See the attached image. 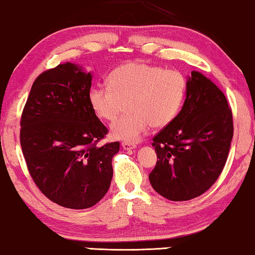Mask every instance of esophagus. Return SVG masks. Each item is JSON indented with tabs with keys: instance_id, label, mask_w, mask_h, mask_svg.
<instances>
[{
	"instance_id": "34e87169",
	"label": "esophagus",
	"mask_w": 255,
	"mask_h": 255,
	"mask_svg": "<svg viewBox=\"0 0 255 255\" xmlns=\"http://www.w3.org/2000/svg\"><path fill=\"white\" fill-rule=\"evenodd\" d=\"M122 147H123V149L128 150V149L135 148V145H134V143H131V142H128V141H123V142H122Z\"/></svg>"
}]
</instances>
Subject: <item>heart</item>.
<instances>
[{
    "mask_svg": "<svg viewBox=\"0 0 255 255\" xmlns=\"http://www.w3.org/2000/svg\"><path fill=\"white\" fill-rule=\"evenodd\" d=\"M186 82L176 70H163L132 62L113 70L108 86L95 85L88 92V102L95 116L113 122L127 102L128 115L110 128L115 139L135 142L150 125L161 128L170 124L184 100Z\"/></svg>",
    "mask_w": 255,
    "mask_h": 255,
    "instance_id": "b5f03b06",
    "label": "heart"
}]
</instances>
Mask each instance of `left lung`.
<instances>
[{
	"label": "left lung",
	"instance_id": "1",
	"mask_svg": "<svg viewBox=\"0 0 255 255\" xmlns=\"http://www.w3.org/2000/svg\"><path fill=\"white\" fill-rule=\"evenodd\" d=\"M232 136L234 120L226 95L193 71L180 113L153 138L157 155L149 173L153 189L171 201L205 193L223 170Z\"/></svg>",
	"mask_w": 255,
	"mask_h": 255
}]
</instances>
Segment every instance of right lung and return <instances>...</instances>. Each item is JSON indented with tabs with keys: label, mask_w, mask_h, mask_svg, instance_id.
Instances as JSON below:
<instances>
[{
	"label": "right lung",
	"mask_w": 255,
	"mask_h": 255,
	"mask_svg": "<svg viewBox=\"0 0 255 255\" xmlns=\"http://www.w3.org/2000/svg\"><path fill=\"white\" fill-rule=\"evenodd\" d=\"M92 75L72 63L36 77L20 119V146L33 182L65 208L85 209L105 197L120 142L98 143L108 128L88 102Z\"/></svg>",
	"instance_id": "add662e5"
}]
</instances>
